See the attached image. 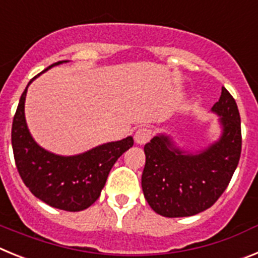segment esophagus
Wrapping results in <instances>:
<instances>
[{
    "instance_id": "1",
    "label": "esophagus",
    "mask_w": 258,
    "mask_h": 258,
    "mask_svg": "<svg viewBox=\"0 0 258 258\" xmlns=\"http://www.w3.org/2000/svg\"><path fill=\"white\" fill-rule=\"evenodd\" d=\"M152 138V131L146 127H141L138 131L135 132V143L139 144V145H144Z\"/></svg>"
}]
</instances>
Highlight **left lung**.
<instances>
[{
    "label": "left lung",
    "instance_id": "obj_1",
    "mask_svg": "<svg viewBox=\"0 0 258 258\" xmlns=\"http://www.w3.org/2000/svg\"><path fill=\"white\" fill-rule=\"evenodd\" d=\"M211 112L220 117L221 136L206 149L182 150L166 134H158L144 146L141 186L158 215L186 217L203 212L230 182L242 152V130L238 106L225 87Z\"/></svg>",
    "mask_w": 258,
    "mask_h": 258
}]
</instances>
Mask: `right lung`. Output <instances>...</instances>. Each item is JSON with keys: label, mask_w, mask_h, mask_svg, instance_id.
<instances>
[{"label": "right lung", "mask_w": 258, "mask_h": 258, "mask_svg": "<svg viewBox=\"0 0 258 258\" xmlns=\"http://www.w3.org/2000/svg\"><path fill=\"white\" fill-rule=\"evenodd\" d=\"M67 61H57L47 69ZM37 77L32 78L25 87L14 115L11 144L16 168L25 186L46 204L69 212L83 211L100 197L110 169L118 158L134 145V139L128 136L123 140L101 144L69 157L41 148L28 130L24 113L27 90Z\"/></svg>", "instance_id": "obj_1"}]
</instances>
